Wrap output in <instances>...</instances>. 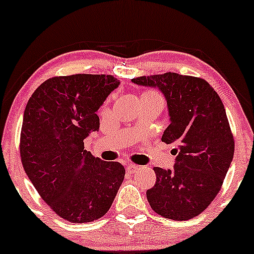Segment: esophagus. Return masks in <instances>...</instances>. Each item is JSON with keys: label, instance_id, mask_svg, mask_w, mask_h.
<instances>
[{"label": "esophagus", "instance_id": "obj_1", "mask_svg": "<svg viewBox=\"0 0 254 254\" xmlns=\"http://www.w3.org/2000/svg\"><path fill=\"white\" fill-rule=\"evenodd\" d=\"M125 166H127V170H129V171H132V170L138 169V165L132 164V163H127Z\"/></svg>", "mask_w": 254, "mask_h": 254}]
</instances>
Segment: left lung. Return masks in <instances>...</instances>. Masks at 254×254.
I'll use <instances>...</instances> for the list:
<instances>
[{
    "mask_svg": "<svg viewBox=\"0 0 254 254\" xmlns=\"http://www.w3.org/2000/svg\"><path fill=\"white\" fill-rule=\"evenodd\" d=\"M158 88L168 103L170 125L162 142L177 145L172 170L153 168L156 184L146 191L151 208L173 220L200 214L220 191L234 153L223 102L203 78L165 72L132 78Z\"/></svg>",
    "mask_w": 254,
    "mask_h": 254,
    "instance_id": "left-lung-1",
    "label": "left lung"
}]
</instances>
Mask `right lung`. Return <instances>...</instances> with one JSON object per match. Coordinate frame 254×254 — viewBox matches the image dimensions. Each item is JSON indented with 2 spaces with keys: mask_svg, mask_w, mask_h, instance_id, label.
I'll list each match as a JSON object with an SVG mask.
<instances>
[{
  "mask_svg": "<svg viewBox=\"0 0 254 254\" xmlns=\"http://www.w3.org/2000/svg\"><path fill=\"white\" fill-rule=\"evenodd\" d=\"M118 85L111 75L51 77L25 107L22 165L41 198L70 223L103 217L123 183L124 166L96 158L83 142L99 129L97 110Z\"/></svg>",
  "mask_w": 254,
  "mask_h": 254,
  "instance_id": "right-lung-1",
  "label": "right lung"
}]
</instances>
